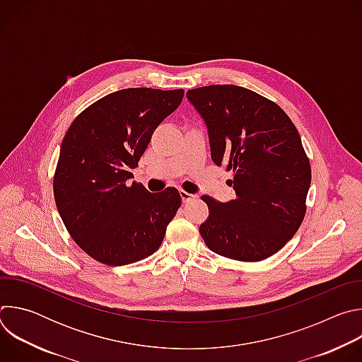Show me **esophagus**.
<instances>
[{
  "label": "esophagus",
  "mask_w": 362,
  "mask_h": 362,
  "mask_svg": "<svg viewBox=\"0 0 362 362\" xmlns=\"http://www.w3.org/2000/svg\"><path fill=\"white\" fill-rule=\"evenodd\" d=\"M179 192H180V197H182V202H183V203H187V202H190V200L196 199V194L187 193L186 190H179Z\"/></svg>",
  "instance_id": "34e87169"
}]
</instances>
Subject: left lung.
I'll use <instances>...</instances> for the list:
<instances>
[{
    "instance_id": "obj_1",
    "label": "left lung",
    "mask_w": 362,
    "mask_h": 362,
    "mask_svg": "<svg viewBox=\"0 0 362 362\" xmlns=\"http://www.w3.org/2000/svg\"><path fill=\"white\" fill-rule=\"evenodd\" d=\"M209 132L212 160L232 169L236 199L203 194L209 218L199 232L212 252L259 262L281 250L306 212L311 163L289 116L275 101L233 84L187 91Z\"/></svg>"
}]
</instances>
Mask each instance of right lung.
Wrapping results in <instances>:
<instances>
[{
	"label": "right lung",
	"mask_w": 362,
	"mask_h": 362,
	"mask_svg": "<svg viewBox=\"0 0 362 362\" xmlns=\"http://www.w3.org/2000/svg\"><path fill=\"white\" fill-rule=\"evenodd\" d=\"M185 90L123 88L84 109L69 127L54 172L57 211L93 259L129 265L156 252L182 204L177 189L150 193L130 169Z\"/></svg>",
	"instance_id": "obj_1"
}]
</instances>
